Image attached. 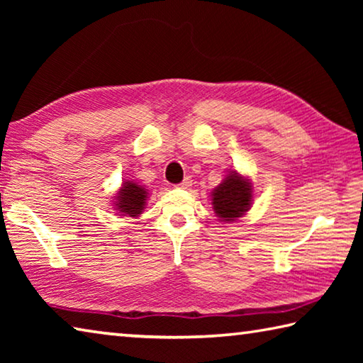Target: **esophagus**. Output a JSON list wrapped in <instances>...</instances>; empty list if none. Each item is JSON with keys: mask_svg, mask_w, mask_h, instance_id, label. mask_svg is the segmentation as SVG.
Instances as JSON below:
<instances>
[{"mask_svg": "<svg viewBox=\"0 0 363 363\" xmlns=\"http://www.w3.org/2000/svg\"><path fill=\"white\" fill-rule=\"evenodd\" d=\"M190 186H192V179L190 177H184V181L179 184L181 189H189Z\"/></svg>", "mask_w": 363, "mask_h": 363, "instance_id": "esophagus-1", "label": "esophagus"}]
</instances>
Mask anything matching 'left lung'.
Listing matches in <instances>:
<instances>
[{
    "mask_svg": "<svg viewBox=\"0 0 363 363\" xmlns=\"http://www.w3.org/2000/svg\"><path fill=\"white\" fill-rule=\"evenodd\" d=\"M213 210L224 223H233L242 218L250 210L253 190L251 182L245 179L237 171L225 177L219 186L213 190Z\"/></svg>",
    "mask_w": 363,
    "mask_h": 363,
    "instance_id": "1",
    "label": "left lung"
}]
</instances>
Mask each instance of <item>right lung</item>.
<instances>
[{"label":"right lung","instance_id":"right-lung-1","mask_svg":"<svg viewBox=\"0 0 363 363\" xmlns=\"http://www.w3.org/2000/svg\"><path fill=\"white\" fill-rule=\"evenodd\" d=\"M147 200V190L143 186H138L133 181L123 182V187L115 196V206L123 216L136 218L143 213Z\"/></svg>","mask_w":363,"mask_h":363}]
</instances>
